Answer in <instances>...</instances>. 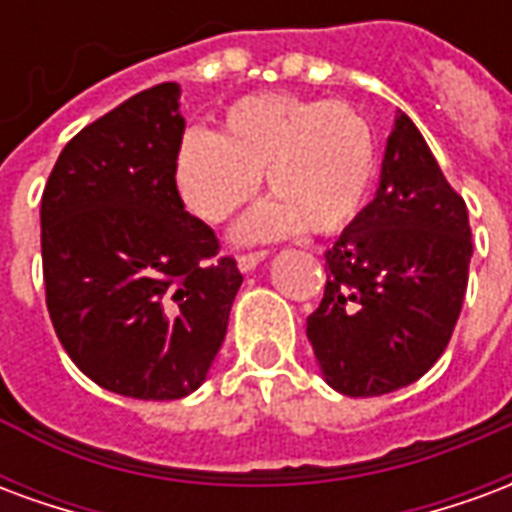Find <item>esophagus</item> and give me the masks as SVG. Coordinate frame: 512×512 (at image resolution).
I'll return each mask as SVG.
<instances>
[{"label":"esophagus","mask_w":512,"mask_h":512,"mask_svg":"<svg viewBox=\"0 0 512 512\" xmlns=\"http://www.w3.org/2000/svg\"><path fill=\"white\" fill-rule=\"evenodd\" d=\"M268 257V252H249V255H241L238 257V268L244 271V274H249V271H255L263 260Z\"/></svg>","instance_id":"34e87169"}]
</instances>
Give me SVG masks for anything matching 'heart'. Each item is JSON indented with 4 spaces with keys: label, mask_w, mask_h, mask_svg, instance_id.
Wrapping results in <instances>:
<instances>
[{
    "label": "heart",
    "mask_w": 512,
    "mask_h": 512,
    "mask_svg": "<svg viewBox=\"0 0 512 512\" xmlns=\"http://www.w3.org/2000/svg\"><path fill=\"white\" fill-rule=\"evenodd\" d=\"M260 175L274 197L238 224V238L266 241L301 227L340 233L365 208L376 180L373 128L340 101L266 93L227 106L219 134L189 128L180 136L175 183L205 222L244 208Z\"/></svg>",
    "instance_id": "heart-1"
}]
</instances>
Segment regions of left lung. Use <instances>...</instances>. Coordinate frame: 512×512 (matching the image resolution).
<instances>
[{
  "label": "left lung",
  "instance_id": "1",
  "mask_svg": "<svg viewBox=\"0 0 512 512\" xmlns=\"http://www.w3.org/2000/svg\"><path fill=\"white\" fill-rule=\"evenodd\" d=\"M469 260L466 202L397 112L376 197L326 252L323 301L307 318L323 381L378 397L425 376L458 323Z\"/></svg>",
  "mask_w": 512,
  "mask_h": 512
}]
</instances>
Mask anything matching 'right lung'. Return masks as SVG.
I'll use <instances>...</instances> for the list:
<instances>
[{
  "mask_svg": "<svg viewBox=\"0 0 512 512\" xmlns=\"http://www.w3.org/2000/svg\"><path fill=\"white\" fill-rule=\"evenodd\" d=\"M180 84L136 93L62 147L40 200L43 282L73 365L109 392L178 400L208 378L241 271L183 208Z\"/></svg>",
  "mask_w": 512,
  "mask_h": 512,
  "instance_id": "1",
  "label": "right lung"
}]
</instances>
